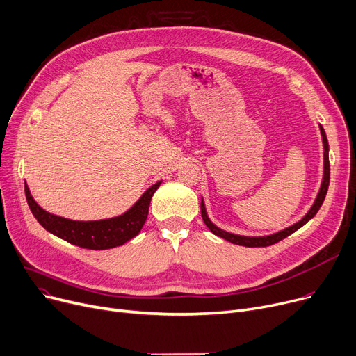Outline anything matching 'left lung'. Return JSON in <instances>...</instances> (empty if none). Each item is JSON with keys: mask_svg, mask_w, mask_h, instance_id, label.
<instances>
[{"mask_svg": "<svg viewBox=\"0 0 356 356\" xmlns=\"http://www.w3.org/2000/svg\"><path fill=\"white\" fill-rule=\"evenodd\" d=\"M321 128V134H322V139H323V159H325V165H323V181H322V186H321V191L315 200V204L312 205V208L309 210V213L296 224L290 225L289 228L286 229H282V232L276 233V234H271V236H264V237H244V236H236V234H232V233H227L224 232V229L218 228L217 225H214L210 218H208L207 213H205V205L201 200V217L205 222V225L211 229V233H214L216 236L233 243V244H238V245H244V247H267V245H271V244H276L279 243L280 240L286 238L287 236L293 234L296 229H299L300 227H303L310 218H313L316 216V213L319 211L321 205L323 204V200L326 197V193H327V188H329V179H330V165H329V145H327V138H326V134H325V129L322 127Z\"/></svg>", "mask_w": 356, "mask_h": 356, "instance_id": "left-lung-1", "label": "left lung"}]
</instances>
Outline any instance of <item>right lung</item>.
<instances>
[{
  "label": "right lung",
  "mask_w": 356,
  "mask_h": 356,
  "mask_svg": "<svg viewBox=\"0 0 356 356\" xmlns=\"http://www.w3.org/2000/svg\"><path fill=\"white\" fill-rule=\"evenodd\" d=\"M159 185L161 181L148 188L138 202L123 216L100 221H73L53 216L37 205L27 184H24V190L33 216L47 232L83 248L106 250L122 245L139 234L146 217H148L151 198Z\"/></svg>",
  "instance_id": "obj_1"
}]
</instances>
